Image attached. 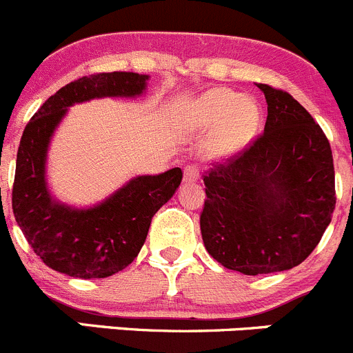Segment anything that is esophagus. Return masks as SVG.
<instances>
[{"label": "esophagus", "mask_w": 353, "mask_h": 353, "mask_svg": "<svg viewBox=\"0 0 353 353\" xmlns=\"http://www.w3.org/2000/svg\"><path fill=\"white\" fill-rule=\"evenodd\" d=\"M199 180V168L195 165L185 166L183 170V181L187 183H194V181Z\"/></svg>", "instance_id": "esophagus-1"}]
</instances>
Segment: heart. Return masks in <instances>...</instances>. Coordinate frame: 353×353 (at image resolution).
<instances>
[{
  "label": "heart",
  "mask_w": 353,
  "mask_h": 353,
  "mask_svg": "<svg viewBox=\"0 0 353 353\" xmlns=\"http://www.w3.org/2000/svg\"><path fill=\"white\" fill-rule=\"evenodd\" d=\"M187 123L194 132L214 129L211 149L232 152L242 148L259 123V108L249 97H239L230 89H211L202 94L187 113Z\"/></svg>",
  "instance_id": "heart-1"
}]
</instances>
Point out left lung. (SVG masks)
<instances>
[{"label": "left lung", "mask_w": 353, "mask_h": 353, "mask_svg": "<svg viewBox=\"0 0 353 353\" xmlns=\"http://www.w3.org/2000/svg\"><path fill=\"white\" fill-rule=\"evenodd\" d=\"M257 87L268 103L264 132L204 172L201 212L208 252L250 276L305 261L336 204L333 154L323 128L288 92Z\"/></svg>", "instance_id": "8db88e82"}]
</instances>
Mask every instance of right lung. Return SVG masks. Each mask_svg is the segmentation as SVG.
<instances>
[{
  "instance_id": "1",
  "label": "right lung",
  "mask_w": 353,
  "mask_h": 353,
  "mask_svg": "<svg viewBox=\"0 0 353 353\" xmlns=\"http://www.w3.org/2000/svg\"><path fill=\"white\" fill-rule=\"evenodd\" d=\"M148 75L94 73L66 83L30 118L17 152L12 208L29 245L46 266L73 278H108L125 270L141 252L152 216L180 185V168L156 176H137L90 209H72L53 201L44 165L51 135L66 108L94 97H134Z\"/></svg>"
}]
</instances>
